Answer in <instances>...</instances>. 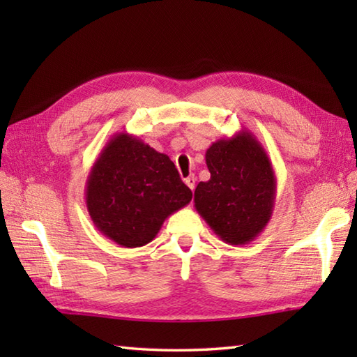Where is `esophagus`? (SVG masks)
<instances>
[{
    "mask_svg": "<svg viewBox=\"0 0 357 357\" xmlns=\"http://www.w3.org/2000/svg\"><path fill=\"white\" fill-rule=\"evenodd\" d=\"M184 183L188 185V188L193 192L195 190V184H196V178L193 176V174H190V176L184 179Z\"/></svg>",
    "mask_w": 357,
    "mask_h": 357,
    "instance_id": "esophagus-1",
    "label": "esophagus"
}]
</instances>
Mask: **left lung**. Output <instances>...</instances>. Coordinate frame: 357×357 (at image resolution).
Segmentation results:
<instances>
[{"mask_svg": "<svg viewBox=\"0 0 357 357\" xmlns=\"http://www.w3.org/2000/svg\"><path fill=\"white\" fill-rule=\"evenodd\" d=\"M207 183L195 190V208L219 238L245 245L265 229L276 199V176L256 136L239 130L206 151Z\"/></svg>", "mask_w": 357, "mask_h": 357, "instance_id": "8db88e82", "label": "left lung"}]
</instances>
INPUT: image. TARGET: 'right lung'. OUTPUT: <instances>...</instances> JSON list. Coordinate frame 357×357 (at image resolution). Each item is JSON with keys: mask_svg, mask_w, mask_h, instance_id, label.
I'll return each instance as SVG.
<instances>
[{"mask_svg": "<svg viewBox=\"0 0 357 357\" xmlns=\"http://www.w3.org/2000/svg\"><path fill=\"white\" fill-rule=\"evenodd\" d=\"M190 201L170 158L127 132L112 136L86 181L90 219L126 248L153 241L165 219Z\"/></svg>", "mask_w": 357, "mask_h": 357, "instance_id": "add662e5", "label": "right lung"}]
</instances>
